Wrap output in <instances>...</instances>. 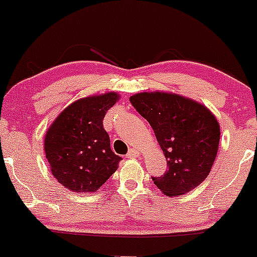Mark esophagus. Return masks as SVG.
I'll return each mask as SVG.
<instances>
[{
    "label": "esophagus",
    "mask_w": 257,
    "mask_h": 257,
    "mask_svg": "<svg viewBox=\"0 0 257 257\" xmlns=\"http://www.w3.org/2000/svg\"><path fill=\"white\" fill-rule=\"evenodd\" d=\"M139 155V150H137V149H131V150L128 151V154H126V157H128V159H135V157H138Z\"/></svg>",
    "instance_id": "34e87169"
}]
</instances>
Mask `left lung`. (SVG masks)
I'll return each instance as SVG.
<instances>
[{
  "instance_id": "1",
  "label": "left lung",
  "mask_w": 257,
  "mask_h": 257,
  "mask_svg": "<svg viewBox=\"0 0 257 257\" xmlns=\"http://www.w3.org/2000/svg\"><path fill=\"white\" fill-rule=\"evenodd\" d=\"M132 105L150 123L168 170L152 177L165 195L187 194L210 173L218 151V120L201 103L170 92H142L131 96Z\"/></svg>"
}]
</instances>
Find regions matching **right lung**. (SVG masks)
<instances>
[{
    "mask_svg": "<svg viewBox=\"0 0 257 257\" xmlns=\"http://www.w3.org/2000/svg\"><path fill=\"white\" fill-rule=\"evenodd\" d=\"M118 98L115 92L80 98L64 108L46 132L44 146L51 173L69 190L97 191L117 171L122 159L111 150L102 120Z\"/></svg>",
    "mask_w": 257,
    "mask_h": 257,
    "instance_id": "1",
    "label": "right lung"
}]
</instances>
